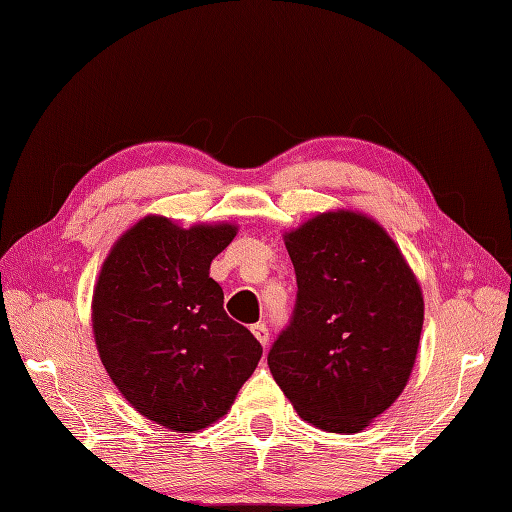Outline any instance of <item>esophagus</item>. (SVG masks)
Returning <instances> with one entry per match:
<instances>
[{
	"label": "esophagus",
	"mask_w": 512,
	"mask_h": 512,
	"mask_svg": "<svg viewBox=\"0 0 512 512\" xmlns=\"http://www.w3.org/2000/svg\"><path fill=\"white\" fill-rule=\"evenodd\" d=\"M251 331H253V335L257 337V342L266 348V346H268V339H270V337H268V326H266L264 322H257V324L251 326Z\"/></svg>",
	"instance_id": "34e87169"
}]
</instances>
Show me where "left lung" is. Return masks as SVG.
<instances>
[{
    "mask_svg": "<svg viewBox=\"0 0 512 512\" xmlns=\"http://www.w3.org/2000/svg\"><path fill=\"white\" fill-rule=\"evenodd\" d=\"M283 240L298 294L268 352L270 372L305 422L359 432L409 381L422 287L389 233L359 212L318 214Z\"/></svg>",
    "mask_w": 512,
    "mask_h": 512,
    "instance_id": "left-lung-1",
    "label": "left lung"
}]
</instances>
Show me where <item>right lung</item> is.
I'll return each instance as SVG.
<instances>
[{
    "mask_svg": "<svg viewBox=\"0 0 512 512\" xmlns=\"http://www.w3.org/2000/svg\"><path fill=\"white\" fill-rule=\"evenodd\" d=\"M238 233L229 222L183 229L144 216L99 272L93 333L103 368L134 409L177 432L227 415L261 359V344L233 322L212 259Z\"/></svg>",
    "mask_w": 512,
    "mask_h": 512,
    "instance_id": "1",
    "label": "right lung"
}]
</instances>
